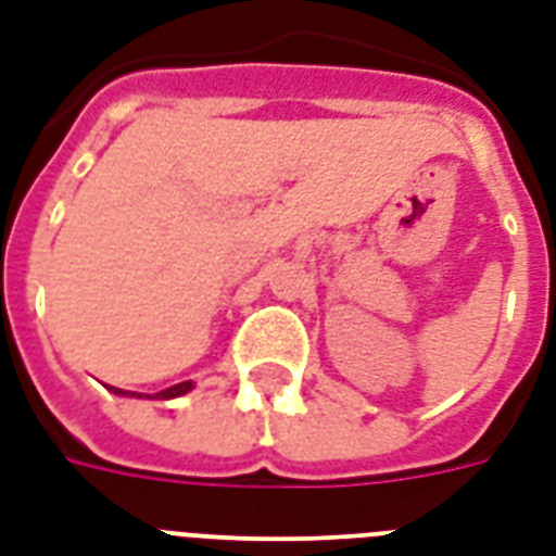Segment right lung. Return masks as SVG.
I'll use <instances>...</instances> for the list:
<instances>
[{
    "mask_svg": "<svg viewBox=\"0 0 556 556\" xmlns=\"http://www.w3.org/2000/svg\"><path fill=\"white\" fill-rule=\"evenodd\" d=\"M190 389H192V380H181V383H176V387L161 389V392L155 397H161V401H169V397L185 395V392H190ZM112 392H117V395H126L124 389H115V387H112ZM138 397H141V395H138Z\"/></svg>",
    "mask_w": 556,
    "mask_h": 556,
    "instance_id": "right-lung-1",
    "label": "right lung"
}]
</instances>
